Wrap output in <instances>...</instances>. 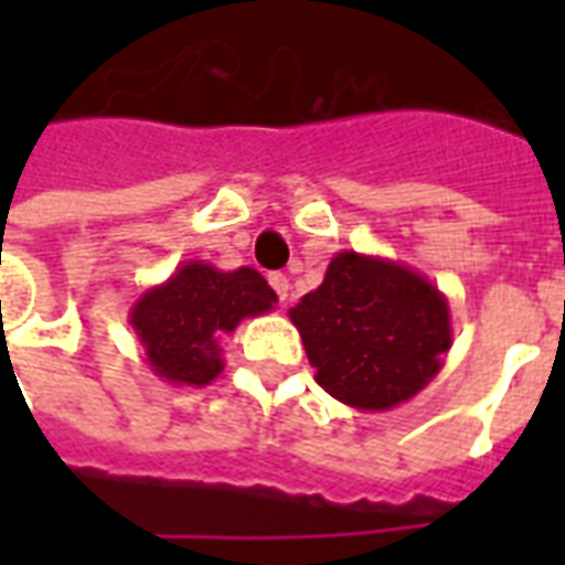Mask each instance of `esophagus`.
Segmentation results:
<instances>
[{
  "mask_svg": "<svg viewBox=\"0 0 565 565\" xmlns=\"http://www.w3.org/2000/svg\"><path fill=\"white\" fill-rule=\"evenodd\" d=\"M269 284H271V290L278 294V299H287V294H290V278L284 275V271H271L269 275Z\"/></svg>",
  "mask_w": 565,
  "mask_h": 565,
  "instance_id": "obj_1",
  "label": "esophagus"
}]
</instances>
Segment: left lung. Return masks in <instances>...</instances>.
<instances>
[{"label":"left lung","mask_w":565,"mask_h":565,"mask_svg":"<svg viewBox=\"0 0 565 565\" xmlns=\"http://www.w3.org/2000/svg\"><path fill=\"white\" fill-rule=\"evenodd\" d=\"M290 320L302 335L315 381L360 412H391L424 391L454 342L448 296L420 271L342 250L323 284Z\"/></svg>","instance_id":"left-lung-1"}]
</instances>
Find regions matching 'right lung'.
Masks as SVG:
<instances>
[{"label": "right lung", "mask_w": 565, "mask_h": 565, "mask_svg": "<svg viewBox=\"0 0 565 565\" xmlns=\"http://www.w3.org/2000/svg\"><path fill=\"white\" fill-rule=\"evenodd\" d=\"M275 302L278 296L257 269L223 271L190 259L132 302L129 327L157 379L205 387L223 372V339L245 318L271 311Z\"/></svg>", "instance_id": "obj_1"}]
</instances>
